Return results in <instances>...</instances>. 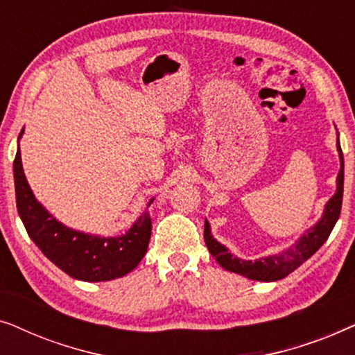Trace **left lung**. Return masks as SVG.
<instances>
[{"label": "left lung", "mask_w": 355, "mask_h": 355, "mask_svg": "<svg viewBox=\"0 0 355 355\" xmlns=\"http://www.w3.org/2000/svg\"><path fill=\"white\" fill-rule=\"evenodd\" d=\"M338 150L339 158H341V169L338 174V189L336 193L329 198L324 208V215L322 216L317 225L310 230L307 234L302 236L295 247L289 249L288 252L281 255H271L265 257V259H259L255 261L252 260H241L232 257L225 245L213 239L210 234V226L208 221H205V230H203V239L210 250V254L215 257V260L220 263L223 268L232 273L242 275L245 278L257 279V281H276L283 279L284 276L304 263L305 260L310 259L320 247L324 244L328 236L331 234L334 225H336L339 215H341V205H343V189H344V158L343 150L338 140Z\"/></svg>", "instance_id": "8db88e82"}]
</instances>
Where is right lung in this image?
<instances>
[{"mask_svg":"<svg viewBox=\"0 0 355 355\" xmlns=\"http://www.w3.org/2000/svg\"><path fill=\"white\" fill-rule=\"evenodd\" d=\"M14 184L17 211L27 234L46 259L72 278L90 283L114 279L128 275L144 259L152 236L148 213H144L121 237H96L72 231L58 223L35 200L24 176L19 148L14 158Z\"/></svg>","mask_w":355,"mask_h":355,"instance_id":"add662e5","label":"right lung"}]
</instances>
